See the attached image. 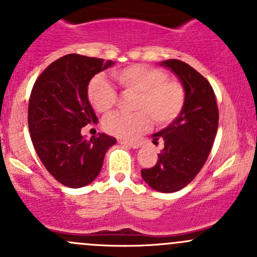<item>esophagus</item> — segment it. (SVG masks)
<instances>
[{
	"instance_id": "obj_1",
	"label": "esophagus",
	"mask_w": 257,
	"mask_h": 257,
	"mask_svg": "<svg viewBox=\"0 0 257 257\" xmlns=\"http://www.w3.org/2000/svg\"><path fill=\"white\" fill-rule=\"evenodd\" d=\"M118 143L121 145H125V147H131L133 148V149H138V148H141L142 145L139 143H131V142H126V141H118Z\"/></svg>"
}]
</instances>
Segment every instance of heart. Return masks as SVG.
Wrapping results in <instances>:
<instances>
[{
  "label": "heart",
  "mask_w": 257,
  "mask_h": 257,
  "mask_svg": "<svg viewBox=\"0 0 257 257\" xmlns=\"http://www.w3.org/2000/svg\"><path fill=\"white\" fill-rule=\"evenodd\" d=\"M112 77L125 92L137 93L133 114L113 113L103 120V128L120 139L138 138L152 125L172 124L180 115L185 104V89L178 80L168 79V73L159 67L133 64L116 69ZM87 97L93 109L107 113L116 103V92L103 77L88 83Z\"/></svg>",
  "instance_id": "heart-1"
}]
</instances>
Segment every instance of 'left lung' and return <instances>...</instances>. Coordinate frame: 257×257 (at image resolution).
I'll list each match as a JSON object with an SVG mask.
<instances>
[{"label":"left lung","mask_w":257,"mask_h":257,"mask_svg":"<svg viewBox=\"0 0 257 257\" xmlns=\"http://www.w3.org/2000/svg\"><path fill=\"white\" fill-rule=\"evenodd\" d=\"M160 64L181 80L185 104L170 125L153 134V143L164 141V149L154 167L142 169V178L154 190L174 193L191 183L205 164L217 132L219 109L208 79L193 67L179 59Z\"/></svg>","instance_id":"left-lung-1"}]
</instances>
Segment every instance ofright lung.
Returning <instances> with one entry per match:
<instances>
[{"label":"right lung","instance_id":"add662e5","mask_svg":"<svg viewBox=\"0 0 257 257\" xmlns=\"http://www.w3.org/2000/svg\"><path fill=\"white\" fill-rule=\"evenodd\" d=\"M113 61L71 53L51 63L35 82L28 103V128L36 153L57 181L69 188L92 183L107 150L116 139L99 133L90 141L80 134L97 115L87 97L94 74Z\"/></svg>","mask_w":257,"mask_h":257}]
</instances>
